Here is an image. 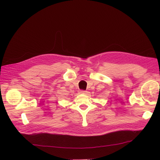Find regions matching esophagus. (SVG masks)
I'll return each instance as SVG.
<instances>
[{
	"label": "esophagus",
	"instance_id": "obj_1",
	"mask_svg": "<svg viewBox=\"0 0 160 160\" xmlns=\"http://www.w3.org/2000/svg\"><path fill=\"white\" fill-rule=\"evenodd\" d=\"M80 93H82V94H86L87 93H88V91H85V90H81V91H80Z\"/></svg>",
	"mask_w": 160,
	"mask_h": 160
}]
</instances>
